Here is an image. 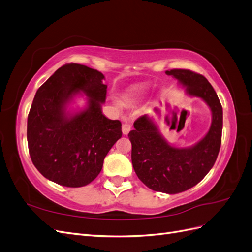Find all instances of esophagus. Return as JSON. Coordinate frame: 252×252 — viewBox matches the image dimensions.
<instances>
[{
	"instance_id": "obj_1",
	"label": "esophagus",
	"mask_w": 252,
	"mask_h": 252,
	"mask_svg": "<svg viewBox=\"0 0 252 252\" xmlns=\"http://www.w3.org/2000/svg\"><path fill=\"white\" fill-rule=\"evenodd\" d=\"M130 130H131L130 123H129V122H127V121H125L123 125H122V132H123V134L127 135Z\"/></svg>"
}]
</instances>
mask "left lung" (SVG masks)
Masks as SVG:
<instances>
[{
    "label": "left lung",
    "mask_w": 252,
    "mask_h": 252,
    "mask_svg": "<svg viewBox=\"0 0 252 252\" xmlns=\"http://www.w3.org/2000/svg\"><path fill=\"white\" fill-rule=\"evenodd\" d=\"M190 96L200 97L211 111V125L204 138L190 147H174L165 140L148 114L134 122L128 136L131 161L138 178L148 188L168 194L195 186L215 165L223 129V109L211 84L202 74L187 69L167 70Z\"/></svg>",
    "instance_id": "8db88e82"
}]
</instances>
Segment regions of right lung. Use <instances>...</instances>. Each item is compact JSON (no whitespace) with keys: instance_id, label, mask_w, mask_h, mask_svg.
<instances>
[{"instance_id":"add662e5","label":"right lung","mask_w":252,"mask_h":252,"mask_svg":"<svg viewBox=\"0 0 252 252\" xmlns=\"http://www.w3.org/2000/svg\"><path fill=\"white\" fill-rule=\"evenodd\" d=\"M104 74L80 64H66L37 89L27 120L29 155L45 178L66 187H82L101 172L104 158L122 136L119 120L102 112L107 85ZM85 94L87 106H67Z\"/></svg>"}]
</instances>
